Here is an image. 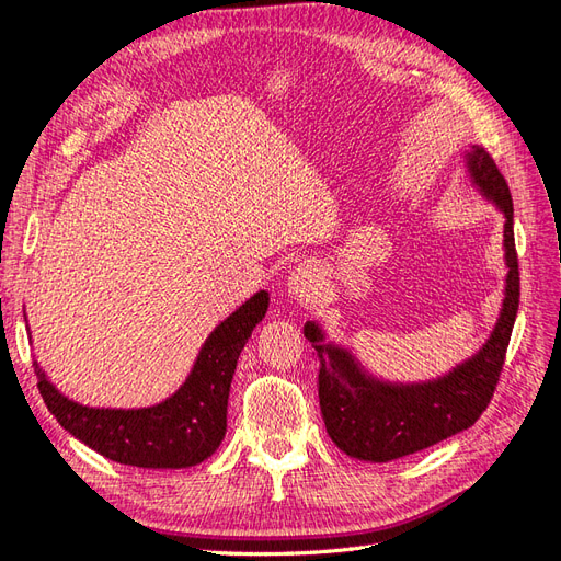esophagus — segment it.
Wrapping results in <instances>:
<instances>
[{
	"label": "esophagus",
	"instance_id": "esophagus-1",
	"mask_svg": "<svg viewBox=\"0 0 561 561\" xmlns=\"http://www.w3.org/2000/svg\"><path fill=\"white\" fill-rule=\"evenodd\" d=\"M322 290V276L320 268L311 262L299 264L290 278H287V295L293 297V301L297 304H309L313 301Z\"/></svg>",
	"mask_w": 561,
	"mask_h": 561
}]
</instances>
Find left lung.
Masks as SVG:
<instances>
[{
  "label": "left lung",
  "instance_id": "1",
  "mask_svg": "<svg viewBox=\"0 0 561 561\" xmlns=\"http://www.w3.org/2000/svg\"><path fill=\"white\" fill-rule=\"evenodd\" d=\"M474 190L503 215L505 280L496 325L470 358L426 381H388L358 360L348 346L328 339L318 320H307L304 336L320 363L318 398L332 443L346 456L369 463L428 449L470 428L494 396L507 342L519 307V268L513 231V198L486 151L470 145L463 154Z\"/></svg>",
  "mask_w": 561,
  "mask_h": 561
}]
</instances>
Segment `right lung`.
<instances>
[{"label":"right lung","instance_id":"right-lung-1","mask_svg":"<svg viewBox=\"0 0 561 561\" xmlns=\"http://www.w3.org/2000/svg\"><path fill=\"white\" fill-rule=\"evenodd\" d=\"M266 309L268 293L260 290L229 313L198 348L184 383L157 404L133 410L81 404L60 393L35 363L39 393L67 433L110 461L154 470L198 466L222 445L236 363Z\"/></svg>","mask_w":561,"mask_h":561}]
</instances>
